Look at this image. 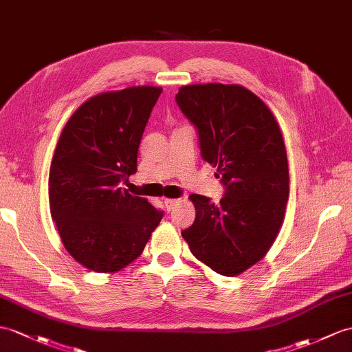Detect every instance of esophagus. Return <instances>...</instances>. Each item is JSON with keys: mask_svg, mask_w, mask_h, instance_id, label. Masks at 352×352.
Masks as SVG:
<instances>
[{"mask_svg": "<svg viewBox=\"0 0 352 352\" xmlns=\"http://www.w3.org/2000/svg\"><path fill=\"white\" fill-rule=\"evenodd\" d=\"M177 203H179V200H176V199H164V206H166L167 212L173 210L177 206Z\"/></svg>", "mask_w": 352, "mask_h": 352, "instance_id": "34e87169", "label": "esophagus"}]
</instances>
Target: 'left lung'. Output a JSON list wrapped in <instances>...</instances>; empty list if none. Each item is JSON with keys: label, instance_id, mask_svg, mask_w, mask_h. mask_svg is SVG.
I'll list each match as a JSON object with an SVG mask.
<instances>
[{"label": "left lung", "instance_id": "8db88e82", "mask_svg": "<svg viewBox=\"0 0 352 352\" xmlns=\"http://www.w3.org/2000/svg\"><path fill=\"white\" fill-rule=\"evenodd\" d=\"M176 102L199 134L201 158L226 186L218 204L190 199L194 224L182 236L197 260L236 276L267 254L285 215L289 175L285 143L269 107L241 85H186Z\"/></svg>", "mask_w": 352, "mask_h": 352}]
</instances>
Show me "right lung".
Listing matches in <instances>:
<instances>
[{"label": "right lung", "mask_w": 352, "mask_h": 352, "mask_svg": "<svg viewBox=\"0 0 352 352\" xmlns=\"http://www.w3.org/2000/svg\"><path fill=\"white\" fill-rule=\"evenodd\" d=\"M162 92L131 87L85 101L59 137L49 173L50 215L65 250L83 267L113 273L139 256L162 219L119 188L137 171V152Z\"/></svg>", "instance_id": "1"}]
</instances>
